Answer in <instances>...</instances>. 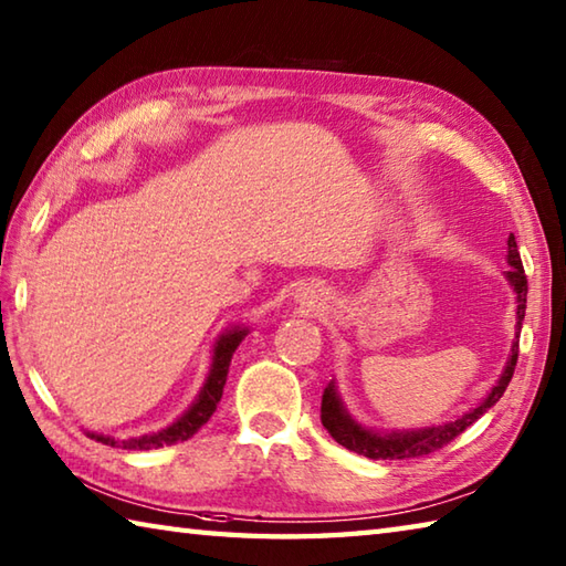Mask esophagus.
Returning a JSON list of instances; mask_svg holds the SVG:
<instances>
[{
	"instance_id": "esophagus-1",
	"label": "esophagus",
	"mask_w": 566,
	"mask_h": 566,
	"mask_svg": "<svg viewBox=\"0 0 566 566\" xmlns=\"http://www.w3.org/2000/svg\"><path fill=\"white\" fill-rule=\"evenodd\" d=\"M325 301H327V293H325V287H319V285L311 283V285H303L295 291V303L305 307L307 313L319 311V307L325 305Z\"/></svg>"
}]
</instances>
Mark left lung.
I'll return each mask as SVG.
<instances>
[{
	"instance_id": "obj_1",
	"label": "left lung",
	"mask_w": 566,
	"mask_h": 566,
	"mask_svg": "<svg viewBox=\"0 0 566 566\" xmlns=\"http://www.w3.org/2000/svg\"><path fill=\"white\" fill-rule=\"evenodd\" d=\"M507 263L510 269L505 271V279L513 287L515 293V303H517V325H515V339L513 347H510V355L505 361L503 375L497 377L495 387L490 389L485 397L475 403L473 409H468L465 413L455 416L453 421L446 423H433V426H423V429H407V431H379V429H369V426H361L355 416H352L345 407L343 397L337 391V381L333 379L323 391V407H319V421H323L329 436L345 446L347 451H355L359 455L375 458V461H401V458H419V455H429L433 451L443 449L446 443L453 441L458 433H463L468 426L473 421L481 419V416L493 409L495 403L503 397L510 379H513V371L517 365V345H520V329H522V319H525V307H527V279H525V269H522L520 261V251H517V241L513 233L507 239Z\"/></svg>"
}]
</instances>
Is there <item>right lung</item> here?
Wrapping results in <instances>:
<instances>
[{
  "label": "right lung",
  "instance_id": "right-lung-1",
  "mask_svg": "<svg viewBox=\"0 0 566 566\" xmlns=\"http://www.w3.org/2000/svg\"><path fill=\"white\" fill-rule=\"evenodd\" d=\"M247 335H249V325H241V323L223 329V333L217 337L214 347H211L209 375L205 384H201L195 401L189 403V409L179 416V419L165 426V429L133 436V439H125V441L113 439V436H105V433H95V431H85V433L105 446H123L127 451H153V449H163V446H172V443L191 439V436H195L201 426L211 419V413L217 411V403L221 401V394H223V384H227L231 357Z\"/></svg>",
  "mask_w": 566,
  "mask_h": 566
}]
</instances>
